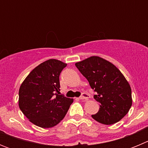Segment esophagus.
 <instances>
[{
  "mask_svg": "<svg viewBox=\"0 0 148 148\" xmlns=\"http://www.w3.org/2000/svg\"><path fill=\"white\" fill-rule=\"evenodd\" d=\"M88 99L89 95L87 93H86V92H83V93L82 94V95L79 97V99H81V100H87Z\"/></svg>",
  "mask_w": 148,
  "mask_h": 148,
  "instance_id": "esophagus-1",
  "label": "esophagus"
}]
</instances>
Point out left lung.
<instances>
[{
  "label": "left lung",
  "instance_id": "obj_1",
  "mask_svg": "<svg viewBox=\"0 0 148 148\" xmlns=\"http://www.w3.org/2000/svg\"><path fill=\"white\" fill-rule=\"evenodd\" d=\"M75 66L89 82L100 108L92 119L113 125L128 113L132 105L131 88L125 76L112 63L98 56L77 62Z\"/></svg>",
  "mask_w": 148,
  "mask_h": 148
}]
</instances>
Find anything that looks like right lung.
I'll use <instances>...</instances> for the list:
<instances>
[{
	"instance_id": "add662e5",
	"label": "right lung",
	"mask_w": 148,
	"mask_h": 148,
	"mask_svg": "<svg viewBox=\"0 0 148 148\" xmlns=\"http://www.w3.org/2000/svg\"><path fill=\"white\" fill-rule=\"evenodd\" d=\"M66 64L56 59L41 63L19 89V108L32 124L53 127L64 118L73 99L59 95V75Z\"/></svg>"
}]
</instances>
